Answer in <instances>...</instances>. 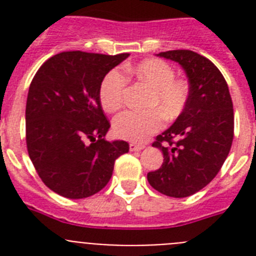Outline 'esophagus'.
Instances as JSON below:
<instances>
[{
    "label": "esophagus",
    "instance_id": "1",
    "mask_svg": "<svg viewBox=\"0 0 256 256\" xmlns=\"http://www.w3.org/2000/svg\"><path fill=\"white\" fill-rule=\"evenodd\" d=\"M144 144H130V151H141L144 150Z\"/></svg>",
    "mask_w": 256,
    "mask_h": 256
}]
</instances>
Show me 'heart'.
Returning a JSON list of instances; mask_svg holds the SVG:
<instances>
[{
  "label": "heart",
  "instance_id": "heart-1",
  "mask_svg": "<svg viewBox=\"0 0 256 256\" xmlns=\"http://www.w3.org/2000/svg\"><path fill=\"white\" fill-rule=\"evenodd\" d=\"M126 72L152 88L148 108H155L148 112H122L115 118L112 130L119 138L142 142L162 128V115L173 120L182 114L188 102L190 88L184 80L174 79L170 65L158 58H148L134 66H126ZM126 86V76L119 70L106 74L100 87V101L106 112H114L122 108Z\"/></svg>",
  "mask_w": 256,
  "mask_h": 256
}]
</instances>
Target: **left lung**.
<instances>
[{
    "label": "left lung",
    "instance_id": "obj_1",
    "mask_svg": "<svg viewBox=\"0 0 256 256\" xmlns=\"http://www.w3.org/2000/svg\"><path fill=\"white\" fill-rule=\"evenodd\" d=\"M176 61L188 79L182 114L156 137L162 168L148 174L151 186L170 198H187L209 184L220 170L234 141V105L224 76L209 58L190 50L160 52Z\"/></svg>",
    "mask_w": 256,
    "mask_h": 256
}]
</instances>
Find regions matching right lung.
<instances>
[{
  "label": "right lung",
  "mask_w": 256,
  "mask_h": 256,
  "mask_svg": "<svg viewBox=\"0 0 256 256\" xmlns=\"http://www.w3.org/2000/svg\"><path fill=\"white\" fill-rule=\"evenodd\" d=\"M130 54L60 52L38 69L26 108V148L44 183L58 195L84 198L108 184L126 141H105L110 124L101 108L106 74Z\"/></svg>",
  "instance_id": "right-lung-1"
}]
</instances>
